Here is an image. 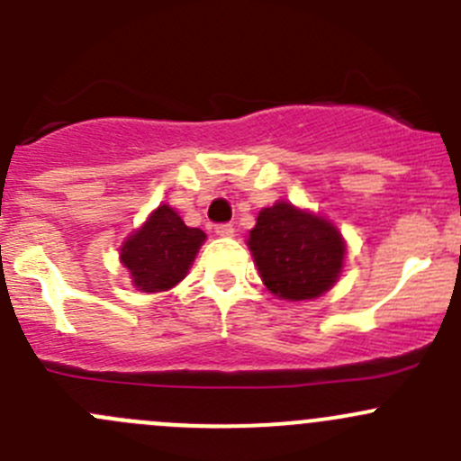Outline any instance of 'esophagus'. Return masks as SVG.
I'll use <instances>...</instances> for the list:
<instances>
[{"mask_svg":"<svg viewBox=\"0 0 461 461\" xmlns=\"http://www.w3.org/2000/svg\"><path fill=\"white\" fill-rule=\"evenodd\" d=\"M216 230L218 236H234V225H230V222H222V225H216L213 227Z\"/></svg>","mask_w":461,"mask_h":461,"instance_id":"1","label":"esophagus"}]
</instances>
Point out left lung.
Segmentation results:
<instances>
[{
	"instance_id": "8db88e82",
	"label": "left lung",
	"mask_w": 461,
	"mask_h": 461,
	"mask_svg": "<svg viewBox=\"0 0 461 461\" xmlns=\"http://www.w3.org/2000/svg\"><path fill=\"white\" fill-rule=\"evenodd\" d=\"M248 245L265 287L285 301L328 292L346 257V243L332 222L285 201L260 209Z\"/></svg>"
}]
</instances>
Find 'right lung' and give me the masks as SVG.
<instances>
[{
	"label": "right lung",
	"instance_id": "obj_1",
	"mask_svg": "<svg viewBox=\"0 0 461 461\" xmlns=\"http://www.w3.org/2000/svg\"><path fill=\"white\" fill-rule=\"evenodd\" d=\"M204 239L203 230L187 227L169 204H160L124 240L120 260L138 290L165 292L187 276Z\"/></svg>",
	"mask_w": 461,
	"mask_h": 461
}]
</instances>
